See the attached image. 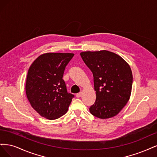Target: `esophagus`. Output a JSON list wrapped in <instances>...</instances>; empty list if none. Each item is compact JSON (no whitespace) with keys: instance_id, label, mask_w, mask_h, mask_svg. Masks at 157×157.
Instances as JSON below:
<instances>
[{"instance_id":"esophagus-1","label":"esophagus","mask_w":157,"mask_h":157,"mask_svg":"<svg viewBox=\"0 0 157 157\" xmlns=\"http://www.w3.org/2000/svg\"><path fill=\"white\" fill-rule=\"evenodd\" d=\"M82 93H79L75 94V96H76L77 98H79V97H81V96H82Z\"/></svg>"}]
</instances>
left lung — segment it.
Segmentation results:
<instances>
[{
  "instance_id": "obj_1",
  "label": "left lung",
  "mask_w": 157,
  "mask_h": 157,
  "mask_svg": "<svg viewBox=\"0 0 157 157\" xmlns=\"http://www.w3.org/2000/svg\"><path fill=\"white\" fill-rule=\"evenodd\" d=\"M94 77L96 101L90 113L100 119L117 115L130 99L132 73L129 64L117 54L106 50L80 53Z\"/></svg>"
}]
</instances>
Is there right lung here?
I'll return each mask as SVG.
<instances>
[{
  "label": "right lung",
  "instance_id": "obj_1",
  "mask_svg": "<svg viewBox=\"0 0 157 157\" xmlns=\"http://www.w3.org/2000/svg\"><path fill=\"white\" fill-rule=\"evenodd\" d=\"M74 53H46L29 67L25 91L33 108L42 117L58 119L67 112L74 97L67 92L63 79L66 66Z\"/></svg>",
  "mask_w": 157,
  "mask_h": 157
}]
</instances>
